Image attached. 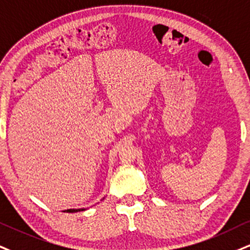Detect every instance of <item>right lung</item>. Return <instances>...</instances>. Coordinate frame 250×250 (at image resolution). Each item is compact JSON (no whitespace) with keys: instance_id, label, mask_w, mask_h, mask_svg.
<instances>
[{"instance_id":"1","label":"right lung","mask_w":250,"mask_h":250,"mask_svg":"<svg viewBox=\"0 0 250 250\" xmlns=\"http://www.w3.org/2000/svg\"><path fill=\"white\" fill-rule=\"evenodd\" d=\"M78 211H83V208H81V210H66V212H78Z\"/></svg>"}]
</instances>
